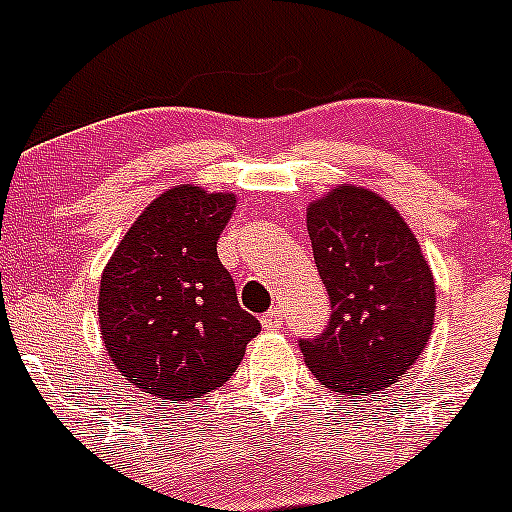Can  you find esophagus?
<instances>
[{
	"label": "esophagus",
	"instance_id": "esophagus-1",
	"mask_svg": "<svg viewBox=\"0 0 512 512\" xmlns=\"http://www.w3.org/2000/svg\"><path fill=\"white\" fill-rule=\"evenodd\" d=\"M260 322H262V327H265V330H280L282 322H285L282 307H272L270 312H265V315H262Z\"/></svg>",
	"mask_w": 512,
	"mask_h": 512
}]
</instances>
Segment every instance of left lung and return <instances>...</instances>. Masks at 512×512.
I'll return each mask as SVG.
<instances>
[{
  "mask_svg": "<svg viewBox=\"0 0 512 512\" xmlns=\"http://www.w3.org/2000/svg\"><path fill=\"white\" fill-rule=\"evenodd\" d=\"M307 235L330 295V325L300 340L312 375L340 395L398 382L435 322L433 270L400 212L365 187L340 185L307 207Z\"/></svg>",
  "mask_w": 512,
  "mask_h": 512,
  "instance_id": "8db88e82",
  "label": "left lung"
}]
</instances>
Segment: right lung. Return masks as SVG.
<instances>
[{
	"label": "right lung",
	"mask_w": 512,
	"mask_h": 512,
	"mask_svg": "<svg viewBox=\"0 0 512 512\" xmlns=\"http://www.w3.org/2000/svg\"><path fill=\"white\" fill-rule=\"evenodd\" d=\"M235 202L230 192L172 187L145 207L104 267V347L124 380L152 398L185 403L222 388L260 332L217 257Z\"/></svg>",
	"instance_id": "right-lung-1"
}]
</instances>
